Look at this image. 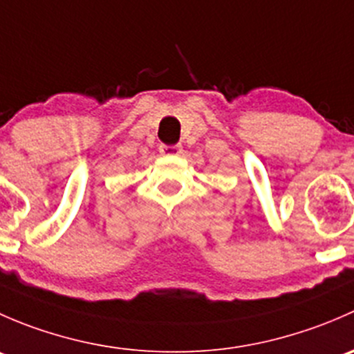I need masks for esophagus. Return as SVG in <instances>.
<instances>
[{
    "label": "esophagus",
    "mask_w": 354,
    "mask_h": 354,
    "mask_svg": "<svg viewBox=\"0 0 354 354\" xmlns=\"http://www.w3.org/2000/svg\"><path fill=\"white\" fill-rule=\"evenodd\" d=\"M159 152L162 156H180L183 152L181 145H160Z\"/></svg>",
    "instance_id": "34e87169"
}]
</instances>
